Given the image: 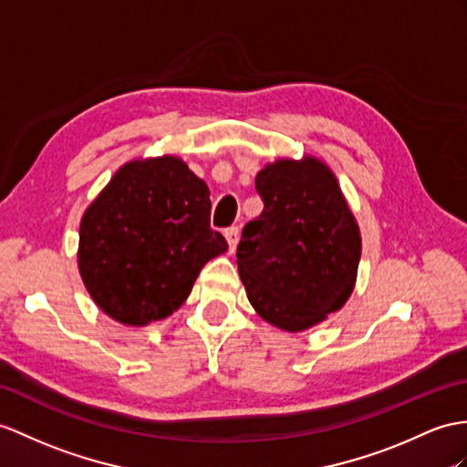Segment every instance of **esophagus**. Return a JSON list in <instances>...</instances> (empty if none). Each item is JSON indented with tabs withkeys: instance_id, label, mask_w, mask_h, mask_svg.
Masks as SVG:
<instances>
[{
	"instance_id": "esophagus-1",
	"label": "esophagus",
	"mask_w": 467,
	"mask_h": 467,
	"mask_svg": "<svg viewBox=\"0 0 467 467\" xmlns=\"http://www.w3.org/2000/svg\"><path fill=\"white\" fill-rule=\"evenodd\" d=\"M223 235H225V240H227V245H230V252L234 254L235 247H237V242H240V227H237V225L227 227Z\"/></svg>"
}]
</instances>
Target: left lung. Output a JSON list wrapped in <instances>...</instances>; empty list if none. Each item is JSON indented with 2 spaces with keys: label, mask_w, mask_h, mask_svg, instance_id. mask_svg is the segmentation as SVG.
<instances>
[{
  "label": "left lung",
  "mask_w": 467,
  "mask_h": 467,
  "mask_svg": "<svg viewBox=\"0 0 467 467\" xmlns=\"http://www.w3.org/2000/svg\"><path fill=\"white\" fill-rule=\"evenodd\" d=\"M264 212L245 223L237 271L255 313L301 333L337 313L352 295L362 252L355 213L328 164L313 154L259 170Z\"/></svg>",
  "instance_id": "1"
}]
</instances>
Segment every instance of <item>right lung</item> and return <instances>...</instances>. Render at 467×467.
Wrapping results in <instances>:
<instances>
[{"label":"right lung","instance_id":"add662e5","mask_svg":"<svg viewBox=\"0 0 467 467\" xmlns=\"http://www.w3.org/2000/svg\"><path fill=\"white\" fill-rule=\"evenodd\" d=\"M210 188L180 156L134 158L88 203L77 265L90 299L129 327L178 311L202 267L227 252Z\"/></svg>","mask_w":467,"mask_h":467}]
</instances>
